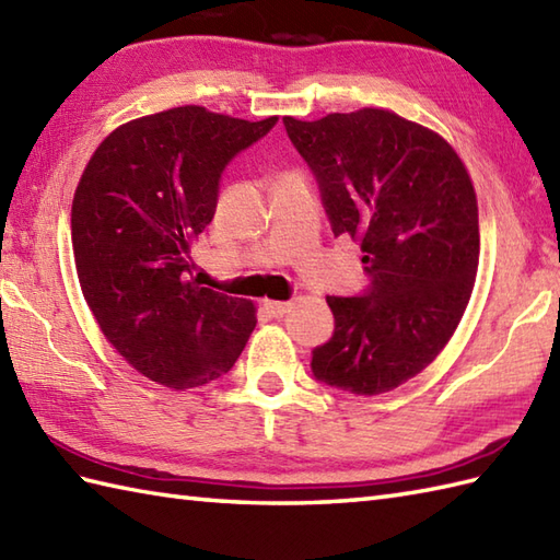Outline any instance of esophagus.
<instances>
[{"label": "esophagus", "instance_id": "esophagus-1", "mask_svg": "<svg viewBox=\"0 0 560 560\" xmlns=\"http://www.w3.org/2000/svg\"><path fill=\"white\" fill-rule=\"evenodd\" d=\"M261 305H265V311L273 317H283L291 311V303H283V301H265Z\"/></svg>", "mask_w": 560, "mask_h": 560}]
</instances>
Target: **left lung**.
<instances>
[{
	"instance_id": "1",
	"label": "left lung",
	"mask_w": 560,
	"mask_h": 560,
	"mask_svg": "<svg viewBox=\"0 0 560 560\" xmlns=\"http://www.w3.org/2000/svg\"><path fill=\"white\" fill-rule=\"evenodd\" d=\"M311 165L335 235H351L373 287L329 295L335 337L313 373L351 395H383L419 375L455 335L479 267V205L457 151L385 108L283 117Z\"/></svg>"
}]
</instances>
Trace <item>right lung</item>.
Listing matches in <instances>:
<instances>
[{
    "instance_id": "right-lung-1",
    "label": "right lung",
    "mask_w": 560,
    "mask_h": 560,
    "mask_svg": "<svg viewBox=\"0 0 560 560\" xmlns=\"http://www.w3.org/2000/svg\"><path fill=\"white\" fill-rule=\"evenodd\" d=\"M279 117L249 122L183 105L105 137L71 201L81 293L137 373L171 389L225 375L257 325L253 301L189 279V247L217 211L219 177Z\"/></svg>"
}]
</instances>
